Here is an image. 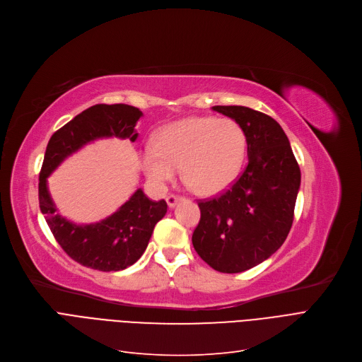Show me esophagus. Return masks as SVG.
I'll use <instances>...</instances> for the list:
<instances>
[{
    "mask_svg": "<svg viewBox=\"0 0 362 362\" xmlns=\"http://www.w3.org/2000/svg\"><path fill=\"white\" fill-rule=\"evenodd\" d=\"M181 199H182L181 196H177V194H169V196L166 197L168 206H169V208H174V206H175Z\"/></svg>",
    "mask_w": 362,
    "mask_h": 362,
    "instance_id": "1",
    "label": "esophagus"
}]
</instances>
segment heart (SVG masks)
<instances>
[{"mask_svg": "<svg viewBox=\"0 0 362 362\" xmlns=\"http://www.w3.org/2000/svg\"><path fill=\"white\" fill-rule=\"evenodd\" d=\"M246 154V132L234 119L190 116L163 127L154 146L144 148L141 165L156 185L174 180L181 166L194 192L214 196L237 180Z\"/></svg>", "mask_w": 362, "mask_h": 362, "instance_id": "b5f03b06", "label": "heart"}]
</instances>
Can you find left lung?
<instances>
[{
	"instance_id": "obj_1",
	"label": "left lung",
	"mask_w": 362,
	"mask_h": 362,
	"mask_svg": "<svg viewBox=\"0 0 362 362\" xmlns=\"http://www.w3.org/2000/svg\"><path fill=\"white\" fill-rule=\"evenodd\" d=\"M247 136V166L234 184L200 199L192 242L219 272H243L264 262L284 243L295 218L300 169L287 135L271 116L245 106H214Z\"/></svg>"
}]
</instances>
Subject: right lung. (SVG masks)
<instances>
[{
    "label": "right lung",
    "mask_w": 362,
    "mask_h": 362,
    "mask_svg": "<svg viewBox=\"0 0 362 362\" xmlns=\"http://www.w3.org/2000/svg\"><path fill=\"white\" fill-rule=\"evenodd\" d=\"M141 112L128 105H95L57 129L47 144L40 172V208L56 242L78 264L98 271H119L135 264L144 253L153 228L165 216L168 204L150 200L143 190L107 219L93 226H75L60 215L47 190V177L60 162L83 144L101 136L136 140L135 124Z\"/></svg>",
    "instance_id": "obj_1"
}]
</instances>
